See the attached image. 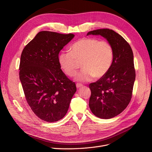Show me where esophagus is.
<instances>
[{
	"instance_id": "1",
	"label": "esophagus",
	"mask_w": 152,
	"mask_h": 152,
	"mask_svg": "<svg viewBox=\"0 0 152 152\" xmlns=\"http://www.w3.org/2000/svg\"><path fill=\"white\" fill-rule=\"evenodd\" d=\"M82 86H83V85L81 84H79V83H77L76 84V87H77V88H79V87H81Z\"/></svg>"
}]
</instances>
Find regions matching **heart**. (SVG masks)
I'll return each instance as SVG.
<instances>
[{
	"label": "heart",
	"mask_w": 152,
	"mask_h": 152,
	"mask_svg": "<svg viewBox=\"0 0 152 152\" xmlns=\"http://www.w3.org/2000/svg\"><path fill=\"white\" fill-rule=\"evenodd\" d=\"M113 58V47L109 42L85 37L72 45L69 52L60 53L58 60L61 69L70 77L76 75L82 62L84 69L75 79L79 82H88L94 77L104 76L112 65Z\"/></svg>",
	"instance_id": "1"
}]
</instances>
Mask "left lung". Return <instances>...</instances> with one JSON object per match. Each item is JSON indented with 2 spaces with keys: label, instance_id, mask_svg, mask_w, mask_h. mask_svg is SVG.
Segmentation results:
<instances>
[{
  "label": "left lung",
  "instance_id": "left-lung-1",
  "mask_svg": "<svg viewBox=\"0 0 152 152\" xmlns=\"http://www.w3.org/2000/svg\"><path fill=\"white\" fill-rule=\"evenodd\" d=\"M87 35H100L113 47L114 58L110 70L89 84V105L92 113L102 119H110L120 114L131 101L135 79L133 52L128 42L113 30L99 29Z\"/></svg>",
  "mask_w": 152,
  "mask_h": 152
}]
</instances>
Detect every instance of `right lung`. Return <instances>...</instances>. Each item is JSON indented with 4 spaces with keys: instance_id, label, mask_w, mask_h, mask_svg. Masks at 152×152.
<instances>
[{
    "instance_id": "obj_1",
    "label": "right lung",
    "mask_w": 152,
    "mask_h": 152,
    "mask_svg": "<svg viewBox=\"0 0 152 152\" xmlns=\"http://www.w3.org/2000/svg\"><path fill=\"white\" fill-rule=\"evenodd\" d=\"M75 35L43 31L24 48L20 79L28 105L40 119L55 122L66 114L76 84L61 71L58 54Z\"/></svg>"
}]
</instances>
